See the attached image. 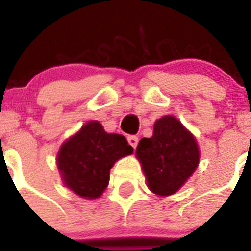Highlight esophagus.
<instances>
[{"label": "esophagus", "instance_id": "34e87169", "mask_svg": "<svg viewBox=\"0 0 251 251\" xmlns=\"http://www.w3.org/2000/svg\"><path fill=\"white\" fill-rule=\"evenodd\" d=\"M128 142H129V145L132 146L133 148H136L137 145H138V137L129 136V137H128Z\"/></svg>", "mask_w": 251, "mask_h": 251}]
</instances>
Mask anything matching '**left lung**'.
Returning <instances> with one entry per match:
<instances>
[{"label":"left lung","instance_id":"left-lung-1","mask_svg":"<svg viewBox=\"0 0 251 251\" xmlns=\"http://www.w3.org/2000/svg\"><path fill=\"white\" fill-rule=\"evenodd\" d=\"M136 154L151 191L168 196L178 191L197 168L200 152L191 133L175 117L154 123L152 138H142Z\"/></svg>","mask_w":251,"mask_h":251}]
</instances>
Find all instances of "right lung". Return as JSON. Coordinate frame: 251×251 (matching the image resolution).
I'll use <instances>...</instances> for the list:
<instances>
[{
	"mask_svg": "<svg viewBox=\"0 0 251 251\" xmlns=\"http://www.w3.org/2000/svg\"><path fill=\"white\" fill-rule=\"evenodd\" d=\"M132 152L126 137L109 134L99 122L92 121L61 146L57 166L65 185L75 194L97 199L109 183L115 161Z\"/></svg>",
	"mask_w": 251,
	"mask_h": 251,
	"instance_id": "right-lung-1",
	"label": "right lung"
}]
</instances>
